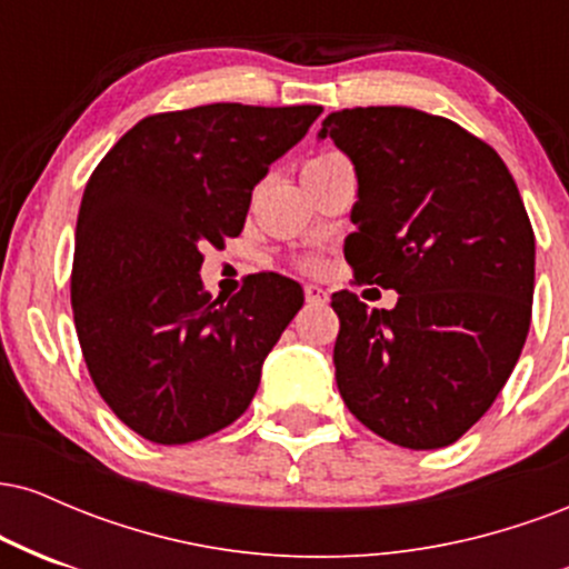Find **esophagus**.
<instances>
[{
  "instance_id": "esophagus-1",
  "label": "esophagus",
  "mask_w": 569,
  "mask_h": 569,
  "mask_svg": "<svg viewBox=\"0 0 569 569\" xmlns=\"http://www.w3.org/2000/svg\"><path fill=\"white\" fill-rule=\"evenodd\" d=\"M305 299L310 305H326L329 302V293H326L321 286H316V283H307L305 286Z\"/></svg>"
}]
</instances>
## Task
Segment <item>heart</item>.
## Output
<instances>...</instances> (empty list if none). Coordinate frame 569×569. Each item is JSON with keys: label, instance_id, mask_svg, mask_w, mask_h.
Wrapping results in <instances>:
<instances>
[{"label": "heart", "instance_id": "1", "mask_svg": "<svg viewBox=\"0 0 569 569\" xmlns=\"http://www.w3.org/2000/svg\"><path fill=\"white\" fill-rule=\"evenodd\" d=\"M337 158H342V154H337V152H323V154H318V158L307 160V162H305V168L321 166V162H329V160H337ZM305 267H312V262H305Z\"/></svg>", "mask_w": 569, "mask_h": 569}]
</instances>
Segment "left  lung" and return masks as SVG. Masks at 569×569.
I'll list each match as a JSON object with an SVG mask.
<instances>
[{
	"instance_id": "obj_1",
	"label": "left lung",
	"mask_w": 569,
	"mask_h": 569,
	"mask_svg": "<svg viewBox=\"0 0 569 569\" xmlns=\"http://www.w3.org/2000/svg\"><path fill=\"white\" fill-rule=\"evenodd\" d=\"M318 136L356 166L352 276L398 291L393 310L331 293L339 396L398 447H449L492 407L530 331L535 232L513 176L420 109H342Z\"/></svg>"
}]
</instances>
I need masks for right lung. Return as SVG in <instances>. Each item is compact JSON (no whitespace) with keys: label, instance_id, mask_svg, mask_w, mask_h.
Returning <instances> with one entry per match:
<instances>
[{"label":"right lung","instance_id":"obj_1","mask_svg":"<svg viewBox=\"0 0 569 569\" xmlns=\"http://www.w3.org/2000/svg\"><path fill=\"white\" fill-rule=\"evenodd\" d=\"M321 112L208 103L143 117L84 184L71 267L77 337L98 393L147 441L206 439L257 393L302 286L259 272L213 299L202 248L238 238L253 187Z\"/></svg>","mask_w":569,"mask_h":569}]
</instances>
